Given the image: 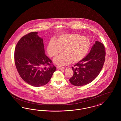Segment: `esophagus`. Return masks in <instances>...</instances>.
<instances>
[{"instance_id": "34e87169", "label": "esophagus", "mask_w": 121, "mask_h": 121, "mask_svg": "<svg viewBox=\"0 0 121 121\" xmlns=\"http://www.w3.org/2000/svg\"><path fill=\"white\" fill-rule=\"evenodd\" d=\"M57 69L58 70H62L64 69V67H63V66H58V67H57Z\"/></svg>"}]
</instances>
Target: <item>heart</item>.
I'll return each instance as SVG.
<instances>
[{
	"label": "heart",
	"mask_w": 121,
	"mask_h": 121,
	"mask_svg": "<svg viewBox=\"0 0 121 121\" xmlns=\"http://www.w3.org/2000/svg\"><path fill=\"white\" fill-rule=\"evenodd\" d=\"M90 41L86 37L78 34H65L60 35L57 42L51 40L48 46V52L51 57H55L62 52L64 54L56 58L54 62L64 65L79 62L85 57L90 47Z\"/></svg>",
	"instance_id": "heart-1"
}]
</instances>
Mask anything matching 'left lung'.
Segmentation results:
<instances>
[{
	"label": "left lung",
	"mask_w": 121,
	"mask_h": 121,
	"mask_svg": "<svg viewBox=\"0 0 121 121\" xmlns=\"http://www.w3.org/2000/svg\"><path fill=\"white\" fill-rule=\"evenodd\" d=\"M106 52L104 44L96 41L90 52L82 60L72 67L73 75L70 78L75 86L87 84L94 80L104 66Z\"/></svg>",
	"instance_id": "left-lung-1"
}]
</instances>
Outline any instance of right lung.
<instances>
[{
	"mask_svg": "<svg viewBox=\"0 0 121 121\" xmlns=\"http://www.w3.org/2000/svg\"><path fill=\"white\" fill-rule=\"evenodd\" d=\"M33 32L18 41L14 52V62L21 78L29 84L39 87L50 81L56 68L45 54L43 39Z\"/></svg>",
	"mask_w": 121,
	"mask_h": 121,
	"instance_id": "right-lung-1",
	"label": "right lung"
}]
</instances>
